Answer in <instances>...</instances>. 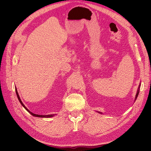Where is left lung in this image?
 Returning a JSON list of instances; mask_svg holds the SVG:
<instances>
[{"label":"left lung","instance_id":"obj_1","mask_svg":"<svg viewBox=\"0 0 151 151\" xmlns=\"http://www.w3.org/2000/svg\"><path fill=\"white\" fill-rule=\"evenodd\" d=\"M140 84H139V88H138L137 91V94H136V95H135V100L137 99V97H138V95H139V89H140ZM97 112H98V113H100V114H103L101 112H99V111H97Z\"/></svg>","mask_w":151,"mask_h":151}]
</instances>
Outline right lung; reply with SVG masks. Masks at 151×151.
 Masks as SVG:
<instances>
[{
	"mask_svg": "<svg viewBox=\"0 0 151 151\" xmlns=\"http://www.w3.org/2000/svg\"><path fill=\"white\" fill-rule=\"evenodd\" d=\"M16 95H17V98H18V99H19V102H20V103L21 104V105L22 106H23L27 111H28L31 115H32L33 116H36V117H40V118H50V117H53V116H54L55 115H56V114H53V115H36V114H34L33 113H32V112H31L29 109L27 108L24 105V104L22 103V101L21 100V98H20V97H19V94H18V93H17V88H16Z\"/></svg>",
	"mask_w": 151,
	"mask_h": 151,
	"instance_id": "add662e5",
	"label": "right lung"
}]
</instances>
